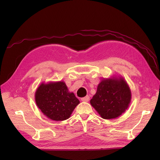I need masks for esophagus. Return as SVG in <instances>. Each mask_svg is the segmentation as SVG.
Listing matches in <instances>:
<instances>
[{"label": "esophagus", "instance_id": "esophagus-1", "mask_svg": "<svg viewBox=\"0 0 160 160\" xmlns=\"http://www.w3.org/2000/svg\"><path fill=\"white\" fill-rule=\"evenodd\" d=\"M81 101H83V102H88V101H89V97L88 95H87V96L84 97V98H81Z\"/></svg>", "mask_w": 160, "mask_h": 160}]
</instances>
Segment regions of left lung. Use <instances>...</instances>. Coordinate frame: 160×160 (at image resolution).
<instances>
[{"instance_id": "obj_1", "label": "left lung", "mask_w": 160, "mask_h": 160, "mask_svg": "<svg viewBox=\"0 0 160 160\" xmlns=\"http://www.w3.org/2000/svg\"><path fill=\"white\" fill-rule=\"evenodd\" d=\"M131 99L132 92L126 81L123 77L113 76L100 82L90 103L103 119H111L126 111Z\"/></svg>"}]
</instances>
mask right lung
I'll list each match as a JSON object with an SVG mask.
<instances>
[{"instance_id":"obj_1","label":"right lung","mask_w":160,"mask_h":160,"mask_svg":"<svg viewBox=\"0 0 160 160\" xmlns=\"http://www.w3.org/2000/svg\"><path fill=\"white\" fill-rule=\"evenodd\" d=\"M37 107L47 118L61 122L69 119L80 102L64 81L42 82L35 94Z\"/></svg>"}]
</instances>
